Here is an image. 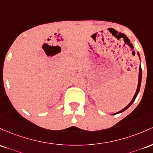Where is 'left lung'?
<instances>
[{"label":"left lung","mask_w":153,"mask_h":153,"mask_svg":"<svg viewBox=\"0 0 153 153\" xmlns=\"http://www.w3.org/2000/svg\"><path fill=\"white\" fill-rule=\"evenodd\" d=\"M137 55H138V56H139V57H140V53H137ZM141 82H142V68H141V64H140V68H139V79H138V85H137V91H136V92H135L133 98H132V100H131V102H130L129 103H128V104L127 105H126V107L124 108H123L122 110H121V111H118V112L116 113V114H111V115H116V114H120V113H122V112H123V111H126V109L128 108H129L130 106L131 105V104L133 103L134 101V100H135V99H136V97H137V95H138L139 92H140V86H141Z\"/></svg>","instance_id":"8db88e82"}]
</instances>
